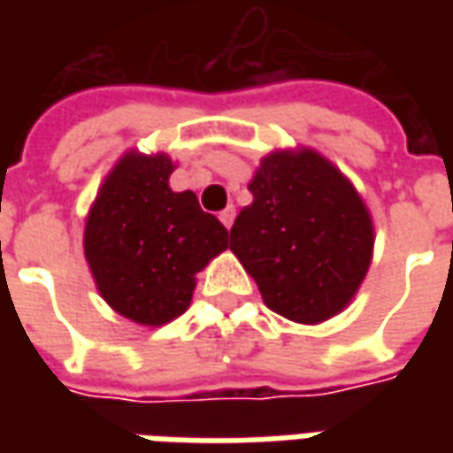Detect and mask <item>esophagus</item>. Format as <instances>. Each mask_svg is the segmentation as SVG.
Wrapping results in <instances>:
<instances>
[{
  "instance_id": "esophagus-1",
  "label": "esophagus",
  "mask_w": 453,
  "mask_h": 453,
  "mask_svg": "<svg viewBox=\"0 0 453 453\" xmlns=\"http://www.w3.org/2000/svg\"><path fill=\"white\" fill-rule=\"evenodd\" d=\"M218 218H220V223H223V226L230 227V226H233V220H235V208L227 206L226 211H220V216H218Z\"/></svg>"
}]
</instances>
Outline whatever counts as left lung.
<instances>
[{
  "instance_id": "obj_1",
  "label": "left lung",
  "mask_w": 453,
  "mask_h": 453,
  "mask_svg": "<svg viewBox=\"0 0 453 453\" xmlns=\"http://www.w3.org/2000/svg\"><path fill=\"white\" fill-rule=\"evenodd\" d=\"M247 188L252 203L230 227V250L257 281L266 308L301 325L342 313L373 257L366 201L318 150L262 157Z\"/></svg>"
}]
</instances>
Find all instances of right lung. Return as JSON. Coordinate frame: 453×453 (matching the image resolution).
I'll list each match as a JSON object with an SVG mask.
<instances>
[{"mask_svg":"<svg viewBox=\"0 0 453 453\" xmlns=\"http://www.w3.org/2000/svg\"><path fill=\"white\" fill-rule=\"evenodd\" d=\"M167 152L128 150L96 191L84 259L96 291L130 323L159 327L184 313L196 274L227 250V230L194 191H172Z\"/></svg>","mask_w":453,"mask_h":453,"instance_id":"right-lung-1","label":"right lung"}]
</instances>
